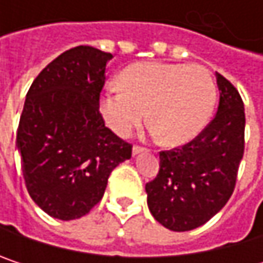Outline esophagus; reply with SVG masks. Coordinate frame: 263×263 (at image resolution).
<instances>
[{
  "label": "esophagus",
  "mask_w": 263,
  "mask_h": 263,
  "mask_svg": "<svg viewBox=\"0 0 263 263\" xmlns=\"http://www.w3.org/2000/svg\"><path fill=\"white\" fill-rule=\"evenodd\" d=\"M147 149H144V147H141V146H134L132 147V155L135 157V155H138V154H143V152H146Z\"/></svg>",
  "instance_id": "obj_1"
}]
</instances>
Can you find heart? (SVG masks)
Listing matches in <instances>:
<instances>
[{"mask_svg": "<svg viewBox=\"0 0 263 263\" xmlns=\"http://www.w3.org/2000/svg\"><path fill=\"white\" fill-rule=\"evenodd\" d=\"M120 89L102 99L100 111L106 125L126 137L146 116L155 135L167 146H181L207 126L215 102L216 85L201 65L141 62L125 68Z\"/></svg>", "mask_w": 263, "mask_h": 263, "instance_id": "obj_1", "label": "heart"}]
</instances>
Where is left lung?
Returning a JSON list of instances; mask_svg holds the SVG:
<instances>
[{
    "label": "left lung",
    "mask_w": 263,
    "mask_h": 263,
    "mask_svg": "<svg viewBox=\"0 0 263 263\" xmlns=\"http://www.w3.org/2000/svg\"><path fill=\"white\" fill-rule=\"evenodd\" d=\"M216 83L219 105L215 119L190 143L160 152L158 175L146 184L152 216L172 232L205 224L235 190L243 155V102L219 73Z\"/></svg>",
    "instance_id": "8db88e82"
}]
</instances>
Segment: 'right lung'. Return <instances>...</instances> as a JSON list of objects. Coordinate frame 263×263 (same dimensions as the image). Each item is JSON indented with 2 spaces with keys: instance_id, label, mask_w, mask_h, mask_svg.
Listing matches in <instances>:
<instances>
[{
  "instance_id": "1",
  "label": "right lung",
  "mask_w": 263,
  "mask_h": 263,
  "mask_svg": "<svg viewBox=\"0 0 263 263\" xmlns=\"http://www.w3.org/2000/svg\"><path fill=\"white\" fill-rule=\"evenodd\" d=\"M111 53L89 45L64 51L33 80L16 134L31 199L50 216L71 221L103 196L109 174L132 146L105 126L99 97Z\"/></svg>"
}]
</instances>
